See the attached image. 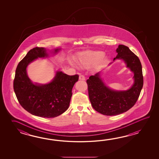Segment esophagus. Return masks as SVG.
<instances>
[{
    "mask_svg": "<svg viewBox=\"0 0 159 159\" xmlns=\"http://www.w3.org/2000/svg\"><path fill=\"white\" fill-rule=\"evenodd\" d=\"M79 80H80L84 81V80H85V77H84V75H80V76H79Z\"/></svg>",
    "mask_w": 159,
    "mask_h": 159,
    "instance_id": "obj_1",
    "label": "esophagus"
}]
</instances>
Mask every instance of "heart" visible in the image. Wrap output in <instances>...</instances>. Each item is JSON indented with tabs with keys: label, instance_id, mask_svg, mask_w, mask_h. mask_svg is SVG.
Instances as JSON below:
<instances>
[{
	"label": "heart",
	"instance_id": "b5f03b06",
	"mask_svg": "<svg viewBox=\"0 0 159 159\" xmlns=\"http://www.w3.org/2000/svg\"><path fill=\"white\" fill-rule=\"evenodd\" d=\"M102 51H87L82 52L78 58V65L82 68H89L97 62L99 66L104 64L106 58ZM75 66H76L75 65Z\"/></svg>",
	"mask_w": 159,
	"mask_h": 159
}]
</instances>
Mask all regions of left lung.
I'll return each mask as SVG.
<instances>
[{
	"label": "left lung",
	"instance_id": "left-lung-1",
	"mask_svg": "<svg viewBox=\"0 0 159 159\" xmlns=\"http://www.w3.org/2000/svg\"><path fill=\"white\" fill-rule=\"evenodd\" d=\"M116 51L118 54L113 61L123 60L126 67L134 73V83L131 88L125 90L109 88L102 78V71L91 75L86 81L93 107L107 116L118 115L131 108L137 101L143 86L142 64L138 57L124 45H119Z\"/></svg>",
	"mask_w": 159,
	"mask_h": 159
}]
</instances>
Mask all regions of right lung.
<instances>
[{
  "instance_id": "add662e5",
  "label": "right lung",
  "mask_w": 159,
  "mask_h": 159,
  "mask_svg": "<svg viewBox=\"0 0 159 159\" xmlns=\"http://www.w3.org/2000/svg\"><path fill=\"white\" fill-rule=\"evenodd\" d=\"M61 50V48H57L48 52L44 48H34L17 65L14 81V91L21 106L32 115L54 118L69 108L72 89L78 81V75H68L57 70L51 82L41 84L33 82L27 74V67L31 62L39 58L56 55Z\"/></svg>"
}]
</instances>
